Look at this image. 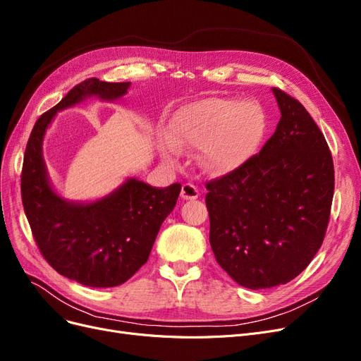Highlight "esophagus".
Returning <instances> with one entry per match:
<instances>
[{"label":"esophagus","instance_id":"esophagus-1","mask_svg":"<svg viewBox=\"0 0 361 361\" xmlns=\"http://www.w3.org/2000/svg\"><path fill=\"white\" fill-rule=\"evenodd\" d=\"M181 197L184 200H193V199H197L199 197V190L197 187L192 183H185L183 184L181 187Z\"/></svg>","mask_w":361,"mask_h":361}]
</instances>
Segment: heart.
Instances as JSON below:
<instances>
[{
  "label": "heart",
  "instance_id": "b5f03b06",
  "mask_svg": "<svg viewBox=\"0 0 361 361\" xmlns=\"http://www.w3.org/2000/svg\"><path fill=\"white\" fill-rule=\"evenodd\" d=\"M265 119L250 102L205 99L181 107L171 118L165 156L178 147H200L199 161L212 174H226L243 165L257 150L264 135Z\"/></svg>",
  "mask_w": 361,
  "mask_h": 361
}]
</instances>
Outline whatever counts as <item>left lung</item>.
I'll return each mask as SVG.
<instances>
[{"label":"left lung","instance_id":"1","mask_svg":"<svg viewBox=\"0 0 361 361\" xmlns=\"http://www.w3.org/2000/svg\"><path fill=\"white\" fill-rule=\"evenodd\" d=\"M274 134L258 154L207 183L209 243L216 262L247 289L285 285L320 249L335 171L317 123L279 88Z\"/></svg>","mask_w":361,"mask_h":361}]
</instances>
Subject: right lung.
<instances>
[{
    "instance_id": "obj_1",
    "label": "right lung",
    "mask_w": 361,
    "mask_h": 361,
    "mask_svg": "<svg viewBox=\"0 0 361 361\" xmlns=\"http://www.w3.org/2000/svg\"><path fill=\"white\" fill-rule=\"evenodd\" d=\"M130 85L97 78L75 85L39 116L25 150L22 202L39 252L59 274L90 288L119 286L147 262L164 219L176 207L181 184L159 189L128 178L96 202H68L53 190L47 177L42 140L59 111L91 96L116 100Z\"/></svg>"
}]
</instances>
